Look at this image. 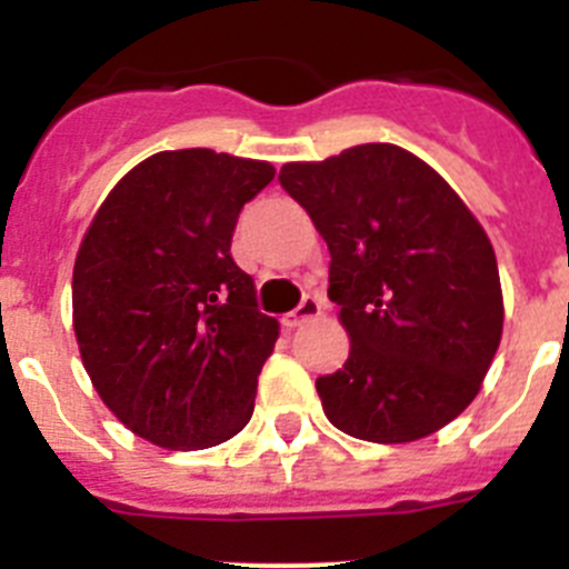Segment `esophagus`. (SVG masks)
<instances>
[{
    "label": "esophagus",
    "mask_w": 569,
    "mask_h": 569,
    "mask_svg": "<svg viewBox=\"0 0 569 569\" xmlns=\"http://www.w3.org/2000/svg\"><path fill=\"white\" fill-rule=\"evenodd\" d=\"M321 313H325V301H321L319 296H305L299 308L290 310V313L284 316V319H281V325H284V328H288V330H296V328H301L305 321L319 319Z\"/></svg>",
    "instance_id": "34e87169"
}]
</instances>
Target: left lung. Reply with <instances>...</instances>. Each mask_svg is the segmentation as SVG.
<instances>
[{"instance_id": "obj_1", "label": "left lung", "mask_w": 569, "mask_h": 569, "mask_svg": "<svg viewBox=\"0 0 569 569\" xmlns=\"http://www.w3.org/2000/svg\"><path fill=\"white\" fill-rule=\"evenodd\" d=\"M279 182L328 241V296L350 336L345 367L316 379L330 425L376 445L450 425L479 396L505 328L479 219L399 144L288 162Z\"/></svg>"}]
</instances>
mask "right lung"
I'll list each match as a JSON object with an SVG mask.
<instances>
[{"mask_svg":"<svg viewBox=\"0 0 569 569\" xmlns=\"http://www.w3.org/2000/svg\"><path fill=\"white\" fill-rule=\"evenodd\" d=\"M259 159L162 150L116 182L73 264V333L99 399L168 450L233 439L279 321L230 256L244 202L273 182Z\"/></svg>","mask_w":569,"mask_h":569,"instance_id":"1","label":"right lung"}]
</instances>
